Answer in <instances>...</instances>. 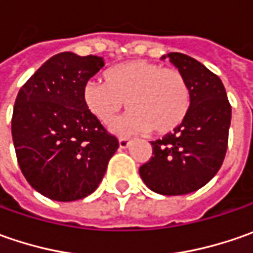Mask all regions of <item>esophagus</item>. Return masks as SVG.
Segmentation results:
<instances>
[{
  "label": "esophagus",
  "mask_w": 253,
  "mask_h": 253,
  "mask_svg": "<svg viewBox=\"0 0 253 253\" xmlns=\"http://www.w3.org/2000/svg\"><path fill=\"white\" fill-rule=\"evenodd\" d=\"M120 148L121 149H126L129 145H131V139H128V138H120Z\"/></svg>",
  "instance_id": "1"
}]
</instances>
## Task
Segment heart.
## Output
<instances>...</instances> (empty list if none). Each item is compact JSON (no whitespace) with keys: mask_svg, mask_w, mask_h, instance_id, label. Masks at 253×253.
<instances>
[{"mask_svg":"<svg viewBox=\"0 0 253 253\" xmlns=\"http://www.w3.org/2000/svg\"><path fill=\"white\" fill-rule=\"evenodd\" d=\"M105 83L90 80L83 87V101L98 121L108 125L125 107L131 110L115 122L118 133L153 132L163 135L186 120L191 107L189 82L177 69L148 60H131L107 70Z\"/></svg>","mask_w":253,"mask_h":253,"instance_id":"b5f03b06","label":"heart"}]
</instances>
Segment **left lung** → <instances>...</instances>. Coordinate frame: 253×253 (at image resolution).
<instances>
[{
    "instance_id": "1",
    "label": "left lung",
    "mask_w": 253,
    "mask_h": 253,
    "mask_svg": "<svg viewBox=\"0 0 253 253\" xmlns=\"http://www.w3.org/2000/svg\"><path fill=\"white\" fill-rule=\"evenodd\" d=\"M168 57L189 82L191 107L173 132L151 142L153 156L139 168V174L152 191L181 196L206 186L221 168L228 146L231 105L222 82L204 64L177 52Z\"/></svg>"
}]
</instances>
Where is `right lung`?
I'll list each match as a JSON object with an SVG mask.
<instances>
[{
  "label": "right lung",
  "instance_id": "right-lung-1",
  "mask_svg": "<svg viewBox=\"0 0 253 253\" xmlns=\"http://www.w3.org/2000/svg\"><path fill=\"white\" fill-rule=\"evenodd\" d=\"M102 67L98 56L54 54L18 92L11 122L18 165L47 199L91 194L120 146L83 101L84 84Z\"/></svg>",
  "mask_w": 253,
  "mask_h": 253
}]
</instances>
